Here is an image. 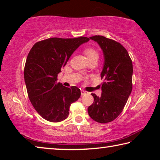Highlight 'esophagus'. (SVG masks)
<instances>
[{"label": "esophagus", "mask_w": 160, "mask_h": 160, "mask_svg": "<svg viewBox=\"0 0 160 160\" xmlns=\"http://www.w3.org/2000/svg\"><path fill=\"white\" fill-rule=\"evenodd\" d=\"M88 94V92H86V91L83 90H81V94H82V96H83V95H85V94Z\"/></svg>", "instance_id": "obj_1"}]
</instances>
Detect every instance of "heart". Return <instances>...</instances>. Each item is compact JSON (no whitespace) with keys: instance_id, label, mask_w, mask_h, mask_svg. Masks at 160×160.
<instances>
[{"instance_id":"b5f03b06","label":"heart","mask_w":160,"mask_h":160,"mask_svg":"<svg viewBox=\"0 0 160 160\" xmlns=\"http://www.w3.org/2000/svg\"><path fill=\"white\" fill-rule=\"evenodd\" d=\"M85 53L88 56L89 60L94 58H98L99 57V53L95 48L92 47H87L85 49Z\"/></svg>"}]
</instances>
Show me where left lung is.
<instances>
[{
    "label": "left lung",
    "instance_id": "obj_1",
    "mask_svg": "<svg viewBox=\"0 0 160 160\" xmlns=\"http://www.w3.org/2000/svg\"><path fill=\"white\" fill-rule=\"evenodd\" d=\"M90 38L102 48L104 65L101 73L102 93L100 97L92 93L94 102L88 111L94 121L106 123L120 115L131 93L132 60L126 48L115 40L100 35Z\"/></svg>",
    "mask_w": 160,
    "mask_h": 160
}]
</instances>
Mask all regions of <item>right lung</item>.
Masks as SVG:
<instances>
[{
    "instance_id": "1",
    "label": "right lung",
    "mask_w": 160,
    "mask_h": 160,
    "mask_svg": "<svg viewBox=\"0 0 160 160\" xmlns=\"http://www.w3.org/2000/svg\"><path fill=\"white\" fill-rule=\"evenodd\" d=\"M89 40L86 37H53L35 43L29 51L24 70L27 91L32 106L47 121L65 120L70 104L80 98V89L57 82L58 74L77 48Z\"/></svg>"
}]
</instances>
